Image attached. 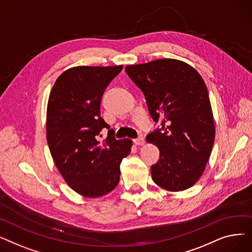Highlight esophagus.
Segmentation results:
<instances>
[{
  "instance_id": "1",
  "label": "esophagus",
  "mask_w": 252,
  "mask_h": 252,
  "mask_svg": "<svg viewBox=\"0 0 252 252\" xmlns=\"http://www.w3.org/2000/svg\"><path fill=\"white\" fill-rule=\"evenodd\" d=\"M134 143H135V145H137V146H142V145L145 143V140L143 137H139L138 139L134 140Z\"/></svg>"
}]
</instances>
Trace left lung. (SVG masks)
<instances>
[{
    "mask_svg": "<svg viewBox=\"0 0 252 252\" xmlns=\"http://www.w3.org/2000/svg\"><path fill=\"white\" fill-rule=\"evenodd\" d=\"M126 71L143 92L153 121L161 123L146 137L159 149L152 180L170 192L189 189L202 176L216 137L203 78L186 62L169 58L127 65Z\"/></svg>",
    "mask_w": 252,
    "mask_h": 252,
    "instance_id": "8db88e82",
    "label": "left lung"
}]
</instances>
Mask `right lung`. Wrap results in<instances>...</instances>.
I'll return each mask as SVG.
<instances>
[{"instance_id": "add662e5", "label": "right lung", "mask_w": 252, "mask_h": 252, "mask_svg": "<svg viewBox=\"0 0 252 252\" xmlns=\"http://www.w3.org/2000/svg\"><path fill=\"white\" fill-rule=\"evenodd\" d=\"M124 66H76L65 70L53 86L47 106V142L53 160L68 186L77 194L101 197L119 182L121 162L133 142L115 140L113 129L102 143L104 127L100 105L105 88Z\"/></svg>"}]
</instances>
